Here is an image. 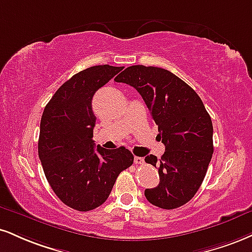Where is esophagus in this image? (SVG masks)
Segmentation results:
<instances>
[{
    "label": "esophagus",
    "mask_w": 252,
    "mask_h": 252,
    "mask_svg": "<svg viewBox=\"0 0 252 252\" xmlns=\"http://www.w3.org/2000/svg\"><path fill=\"white\" fill-rule=\"evenodd\" d=\"M134 162H135V164H143V163H144V159L142 158V157H137V156H135Z\"/></svg>",
    "instance_id": "1"
}]
</instances>
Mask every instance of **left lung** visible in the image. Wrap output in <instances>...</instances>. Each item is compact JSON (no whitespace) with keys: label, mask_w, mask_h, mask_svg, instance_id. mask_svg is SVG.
Here are the masks:
<instances>
[{"label":"left lung","mask_w":252,"mask_h":252,"mask_svg":"<svg viewBox=\"0 0 252 252\" xmlns=\"http://www.w3.org/2000/svg\"><path fill=\"white\" fill-rule=\"evenodd\" d=\"M115 81L139 93L158 126L157 137L165 145L160 159L154 155L144 159L159 175L158 186L145 189V197L166 210L182 207L199 189L213 157L210 115L195 90L165 69L131 65Z\"/></svg>","instance_id":"obj_1"}]
</instances>
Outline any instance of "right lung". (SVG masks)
Segmentation results:
<instances>
[{
	"label": "right lung",
	"mask_w": 252,
	"mask_h": 252,
	"mask_svg": "<svg viewBox=\"0 0 252 252\" xmlns=\"http://www.w3.org/2000/svg\"><path fill=\"white\" fill-rule=\"evenodd\" d=\"M123 66L95 65L75 74L45 105L41 118L38 157L47 181L65 205L78 211L107 201L117 176L134 163L124 147L95 149L93 97Z\"/></svg>",
	"instance_id": "right-lung-1"
}]
</instances>
